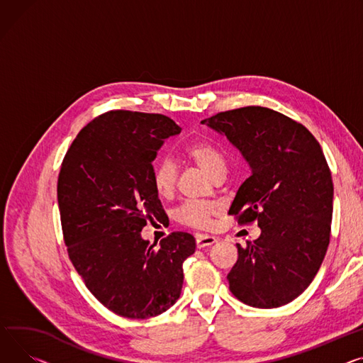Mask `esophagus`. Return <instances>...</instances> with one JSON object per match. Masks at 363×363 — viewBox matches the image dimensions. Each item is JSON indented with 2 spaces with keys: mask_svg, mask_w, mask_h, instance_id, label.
Returning a JSON list of instances; mask_svg holds the SVG:
<instances>
[{
  "mask_svg": "<svg viewBox=\"0 0 363 363\" xmlns=\"http://www.w3.org/2000/svg\"><path fill=\"white\" fill-rule=\"evenodd\" d=\"M214 242H217V238L211 236V235H197L196 236V244L197 248H206L213 245Z\"/></svg>",
  "mask_w": 363,
  "mask_h": 363,
  "instance_id": "obj_1",
  "label": "esophagus"
}]
</instances>
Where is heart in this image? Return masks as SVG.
Masks as SVG:
<instances>
[{
    "mask_svg": "<svg viewBox=\"0 0 363 363\" xmlns=\"http://www.w3.org/2000/svg\"><path fill=\"white\" fill-rule=\"evenodd\" d=\"M184 155L216 179L226 172V160L222 150L208 141L199 140L189 143ZM177 179V166L171 159H162L153 166L152 182L160 197L172 196ZM220 204L214 201L186 200L177 208L175 219L185 226L207 229L213 223V217L220 213Z\"/></svg>",
    "mask_w": 363,
    "mask_h": 363,
    "instance_id": "1",
    "label": "heart"
}]
</instances>
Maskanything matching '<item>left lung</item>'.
I'll use <instances>...</instances> for the list:
<instances>
[{"instance_id":"left-lung-1","label":"left lung","mask_w":363,"mask_h":363,"mask_svg":"<svg viewBox=\"0 0 363 363\" xmlns=\"http://www.w3.org/2000/svg\"><path fill=\"white\" fill-rule=\"evenodd\" d=\"M242 153L251 175L229 214L261 228L228 274L236 299L279 308L298 298L325 257L333 216V179L320 143L302 124L262 106L216 113L204 121Z\"/></svg>"}]
</instances>
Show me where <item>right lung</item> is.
Instances as JSON below:
<instances>
[{
	"label": "right lung",
	"instance_id": "obj_1",
	"mask_svg": "<svg viewBox=\"0 0 363 363\" xmlns=\"http://www.w3.org/2000/svg\"><path fill=\"white\" fill-rule=\"evenodd\" d=\"M181 128L162 113L109 111L71 143L58 175V207L68 257L104 306L125 318H152L171 308L196 239L172 232L150 244L147 220L164 217L152 182L163 140Z\"/></svg>",
	"mask_w": 363,
	"mask_h": 363
}]
</instances>
